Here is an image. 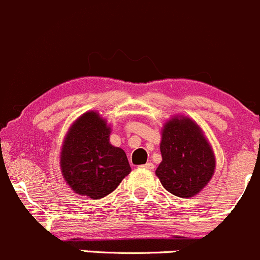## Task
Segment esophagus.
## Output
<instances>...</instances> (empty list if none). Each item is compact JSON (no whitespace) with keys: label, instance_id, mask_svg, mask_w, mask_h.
<instances>
[{"label":"esophagus","instance_id":"34e87169","mask_svg":"<svg viewBox=\"0 0 260 260\" xmlns=\"http://www.w3.org/2000/svg\"><path fill=\"white\" fill-rule=\"evenodd\" d=\"M143 167L147 170H153L154 169V165L152 164V162H147L146 165H143Z\"/></svg>","mask_w":260,"mask_h":260}]
</instances>
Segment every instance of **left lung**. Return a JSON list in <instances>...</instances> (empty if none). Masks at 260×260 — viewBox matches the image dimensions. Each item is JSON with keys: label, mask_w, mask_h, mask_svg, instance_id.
Segmentation results:
<instances>
[{"label": "left lung", "mask_w": 260, "mask_h": 260, "mask_svg": "<svg viewBox=\"0 0 260 260\" xmlns=\"http://www.w3.org/2000/svg\"><path fill=\"white\" fill-rule=\"evenodd\" d=\"M162 162L156 175L169 192L192 198L203 190L215 170V157L203 131L190 118H174L165 124Z\"/></svg>", "instance_id": "1"}]
</instances>
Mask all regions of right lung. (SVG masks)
<instances>
[{
  "instance_id": "1",
  "label": "right lung",
  "mask_w": 260,
  "mask_h": 260,
  "mask_svg": "<svg viewBox=\"0 0 260 260\" xmlns=\"http://www.w3.org/2000/svg\"><path fill=\"white\" fill-rule=\"evenodd\" d=\"M109 133L95 112L81 115L69 129L60 166L65 181L79 195L104 198L131 172L125 152L109 143Z\"/></svg>"
}]
</instances>
